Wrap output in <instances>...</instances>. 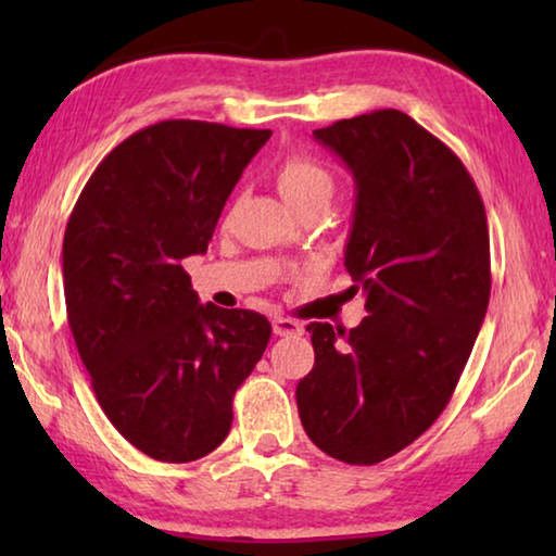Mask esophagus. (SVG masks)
<instances>
[{"label":"esophagus","instance_id":"obj_1","mask_svg":"<svg viewBox=\"0 0 556 556\" xmlns=\"http://www.w3.org/2000/svg\"><path fill=\"white\" fill-rule=\"evenodd\" d=\"M271 328H275L277 336H299L301 333V324L294 321V318H285V316H275Z\"/></svg>","mask_w":556,"mask_h":556}]
</instances>
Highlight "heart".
Instances as JSON below:
<instances>
[{
  "instance_id": "b5f03b06",
  "label": "heart",
  "mask_w": 556,
  "mask_h": 556,
  "mask_svg": "<svg viewBox=\"0 0 556 556\" xmlns=\"http://www.w3.org/2000/svg\"><path fill=\"white\" fill-rule=\"evenodd\" d=\"M277 188L291 208H301L308 201L333 193V176L312 154L294 152L285 156L277 166Z\"/></svg>"
}]
</instances>
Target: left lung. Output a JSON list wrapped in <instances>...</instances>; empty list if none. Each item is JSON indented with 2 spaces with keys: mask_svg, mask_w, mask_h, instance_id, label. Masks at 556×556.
Returning <instances> with one entry per match:
<instances>
[{
  "mask_svg": "<svg viewBox=\"0 0 556 556\" xmlns=\"http://www.w3.org/2000/svg\"><path fill=\"white\" fill-rule=\"evenodd\" d=\"M314 137L355 178L345 269L365 321L308 324L316 363L296 384L308 439L372 466L434 425L454 394L491 299L483 199L460 159L400 110H375Z\"/></svg>",
  "mask_w": 556,
  "mask_h": 556,
  "instance_id": "left-lung-1",
  "label": "left lung"
}]
</instances>
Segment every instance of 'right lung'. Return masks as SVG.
<instances>
[{"label":"right lung","mask_w":556,"mask_h":556,"mask_svg":"<svg viewBox=\"0 0 556 556\" xmlns=\"http://www.w3.org/2000/svg\"><path fill=\"white\" fill-rule=\"evenodd\" d=\"M269 137L201 119L149 125L102 159L65 225V312L92 390L112 427L166 464L223 444L235 392L269 343L265 316L199 304L181 267L208 250Z\"/></svg>","instance_id":"obj_1"}]
</instances>
